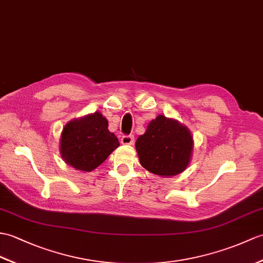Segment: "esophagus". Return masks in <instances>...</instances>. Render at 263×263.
Instances as JSON below:
<instances>
[{
    "label": "esophagus",
    "instance_id": "1",
    "mask_svg": "<svg viewBox=\"0 0 263 263\" xmlns=\"http://www.w3.org/2000/svg\"><path fill=\"white\" fill-rule=\"evenodd\" d=\"M122 144H133L134 143V137L133 136H123L121 138Z\"/></svg>",
    "mask_w": 263,
    "mask_h": 263
}]
</instances>
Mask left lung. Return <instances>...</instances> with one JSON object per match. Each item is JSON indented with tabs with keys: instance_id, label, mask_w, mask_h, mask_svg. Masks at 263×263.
Returning a JSON list of instances; mask_svg holds the SVG:
<instances>
[{
	"instance_id": "1",
	"label": "left lung",
	"mask_w": 263,
	"mask_h": 263,
	"mask_svg": "<svg viewBox=\"0 0 263 263\" xmlns=\"http://www.w3.org/2000/svg\"><path fill=\"white\" fill-rule=\"evenodd\" d=\"M194 141L192 133L177 120L158 115L140 136L136 149L141 166L161 176H176L191 162Z\"/></svg>"
}]
</instances>
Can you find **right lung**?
<instances>
[{"label":"right lung","instance_id":"1","mask_svg":"<svg viewBox=\"0 0 263 263\" xmlns=\"http://www.w3.org/2000/svg\"><path fill=\"white\" fill-rule=\"evenodd\" d=\"M108 122L99 112L68 122L60 138L64 161L82 172H91L107 159L120 145Z\"/></svg>","mask_w":263,"mask_h":263}]
</instances>
